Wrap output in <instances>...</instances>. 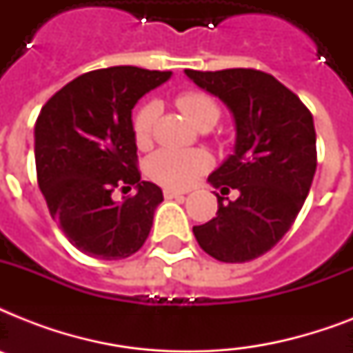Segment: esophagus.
<instances>
[{
	"label": "esophagus",
	"instance_id": "obj_1",
	"mask_svg": "<svg viewBox=\"0 0 353 353\" xmlns=\"http://www.w3.org/2000/svg\"><path fill=\"white\" fill-rule=\"evenodd\" d=\"M163 196H165V199H183L185 198V192H177V190H172V188H165Z\"/></svg>",
	"mask_w": 353,
	"mask_h": 353
}]
</instances>
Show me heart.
I'll use <instances>...</instances> for the list:
<instances>
[{"mask_svg":"<svg viewBox=\"0 0 353 353\" xmlns=\"http://www.w3.org/2000/svg\"><path fill=\"white\" fill-rule=\"evenodd\" d=\"M177 106L199 128H212L220 119V106L199 91H187L177 97ZM159 117V104L146 102L133 117V137L139 148H148L154 126ZM212 165L205 150H157L146 161V172L155 183L168 188H187Z\"/></svg>","mask_w":353,"mask_h":353,"instance_id":"b5f03b06","label":"heart"}]
</instances>
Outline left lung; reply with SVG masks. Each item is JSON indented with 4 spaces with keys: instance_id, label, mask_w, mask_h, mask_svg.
Wrapping results in <instances>:
<instances>
[{
    "instance_id": "8db88e82",
    "label": "left lung",
    "mask_w": 353,
    "mask_h": 353,
    "mask_svg": "<svg viewBox=\"0 0 353 353\" xmlns=\"http://www.w3.org/2000/svg\"><path fill=\"white\" fill-rule=\"evenodd\" d=\"M185 73L218 97L236 124L234 152L209 176L210 185L221 188L216 218L194 227V236L220 262H249L282 240L306 201L317 168L312 113L273 74L258 69ZM231 188L241 196L223 204Z\"/></svg>"
}]
</instances>
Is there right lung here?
Segmentation results:
<instances>
[{
    "label": "right lung",
    "instance_id": "1",
    "mask_svg": "<svg viewBox=\"0 0 353 353\" xmlns=\"http://www.w3.org/2000/svg\"><path fill=\"white\" fill-rule=\"evenodd\" d=\"M170 77L133 65L97 69L41 108L34 126L38 185L52 220L88 256L128 258L148 238L163 192L141 179L132 110ZM132 186L133 196L112 201L115 188Z\"/></svg>",
    "mask_w": 353,
    "mask_h": 353
}]
</instances>
